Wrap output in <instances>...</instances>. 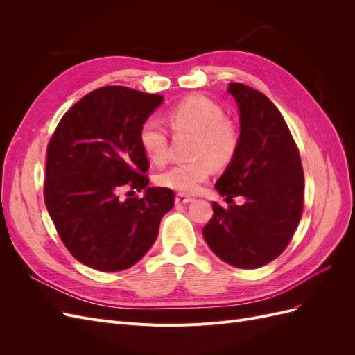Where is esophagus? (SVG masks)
I'll return each instance as SVG.
<instances>
[{
    "mask_svg": "<svg viewBox=\"0 0 355 355\" xmlns=\"http://www.w3.org/2000/svg\"><path fill=\"white\" fill-rule=\"evenodd\" d=\"M192 200V197H189V196H185V194H178L176 196V202L178 204H188V202H191Z\"/></svg>",
    "mask_w": 355,
    "mask_h": 355,
    "instance_id": "obj_1",
    "label": "esophagus"
}]
</instances>
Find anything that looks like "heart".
Here are the masks:
<instances>
[{
    "label": "heart",
    "mask_w": 355,
    "mask_h": 355,
    "mask_svg": "<svg viewBox=\"0 0 355 355\" xmlns=\"http://www.w3.org/2000/svg\"><path fill=\"white\" fill-rule=\"evenodd\" d=\"M167 123L176 133H194L191 155L196 159L179 163L157 176L158 185L180 194L198 191L214 167L228 166L240 146L239 125L225 115L222 106L206 96H188L167 111ZM139 142L154 163H164L168 153L167 128L148 120L139 132Z\"/></svg>",
    "instance_id": "obj_1"
}]
</instances>
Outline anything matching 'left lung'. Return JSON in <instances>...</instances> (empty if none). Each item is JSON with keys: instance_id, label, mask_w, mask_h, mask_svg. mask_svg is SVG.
<instances>
[{"instance_id": "obj_1", "label": "left lung", "mask_w": 355, "mask_h": 355, "mask_svg": "<svg viewBox=\"0 0 355 355\" xmlns=\"http://www.w3.org/2000/svg\"><path fill=\"white\" fill-rule=\"evenodd\" d=\"M240 110V146L216 182L227 201L213 202L204 240L223 262L253 270L274 261L292 240L304 210V168L282 112L261 92L231 83Z\"/></svg>"}]
</instances>
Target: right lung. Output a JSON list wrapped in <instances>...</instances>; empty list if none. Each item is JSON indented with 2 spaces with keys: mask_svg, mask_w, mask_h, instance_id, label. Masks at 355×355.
<instances>
[{
  "mask_svg": "<svg viewBox=\"0 0 355 355\" xmlns=\"http://www.w3.org/2000/svg\"><path fill=\"white\" fill-rule=\"evenodd\" d=\"M161 102L123 85L93 90L65 112L47 145L46 207L69 253L93 270L116 272L141 261L173 207L170 188H148L139 142ZM123 189H131L125 199ZM135 189L146 196H133Z\"/></svg>",
  "mask_w": 355,
  "mask_h": 355,
  "instance_id": "right-lung-1",
  "label": "right lung"
}]
</instances>
